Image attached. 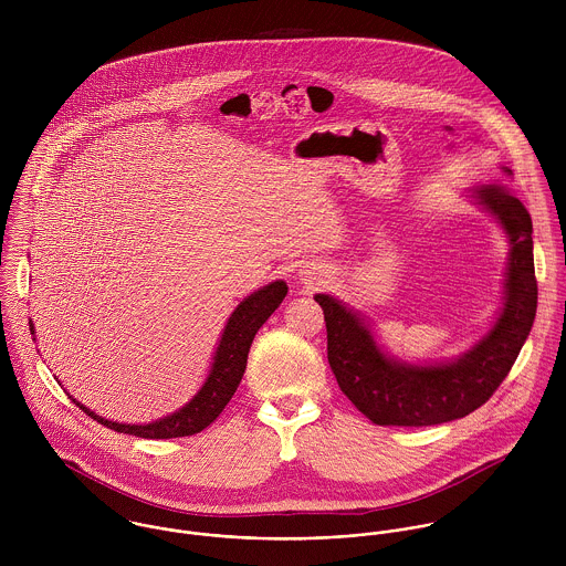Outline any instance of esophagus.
I'll list each match as a JSON object with an SVG mask.
<instances>
[{
	"instance_id": "esophagus-1",
	"label": "esophagus",
	"mask_w": 566,
	"mask_h": 566,
	"mask_svg": "<svg viewBox=\"0 0 566 566\" xmlns=\"http://www.w3.org/2000/svg\"><path fill=\"white\" fill-rule=\"evenodd\" d=\"M305 281H312V279H305Z\"/></svg>"
}]
</instances>
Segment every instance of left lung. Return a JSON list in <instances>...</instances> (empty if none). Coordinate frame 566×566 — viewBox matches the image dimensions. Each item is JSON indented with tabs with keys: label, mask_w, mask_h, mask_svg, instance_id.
Segmentation results:
<instances>
[{
	"label": "left lung",
	"mask_w": 566,
	"mask_h": 566,
	"mask_svg": "<svg viewBox=\"0 0 566 566\" xmlns=\"http://www.w3.org/2000/svg\"><path fill=\"white\" fill-rule=\"evenodd\" d=\"M501 222L512 250L501 316L464 357L442 366L390 359L370 328L326 294H316L326 323V355L339 390L366 418L384 427H429L464 418L494 395L525 344L538 305L532 218L505 185L475 189Z\"/></svg>",
	"instance_id": "8db88e82"
}]
</instances>
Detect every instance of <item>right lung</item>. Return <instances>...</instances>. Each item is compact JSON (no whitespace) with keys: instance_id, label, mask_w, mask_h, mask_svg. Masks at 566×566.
<instances>
[{"instance_id":"obj_1","label":"right lung","mask_w":566,"mask_h":566,"mask_svg":"<svg viewBox=\"0 0 566 566\" xmlns=\"http://www.w3.org/2000/svg\"><path fill=\"white\" fill-rule=\"evenodd\" d=\"M285 294H287V285L283 281H274L270 285H265L263 290L243 298L222 333V339L216 350V359H213V366H211V373H209L205 386L189 401V405L174 411L171 416H165L161 420L150 422V424H122V422H113V420H106V418L88 411L76 399H72V401L78 405L86 416L97 420L99 424H104L113 431H119V433L137 436V438H150V440L165 438L167 440V438H182V436H193V433L202 431L222 413V409L233 399V395L242 381L245 359H248V350L254 339V333L274 314V310L283 303ZM30 331H32V324H30Z\"/></svg>"}]
</instances>
